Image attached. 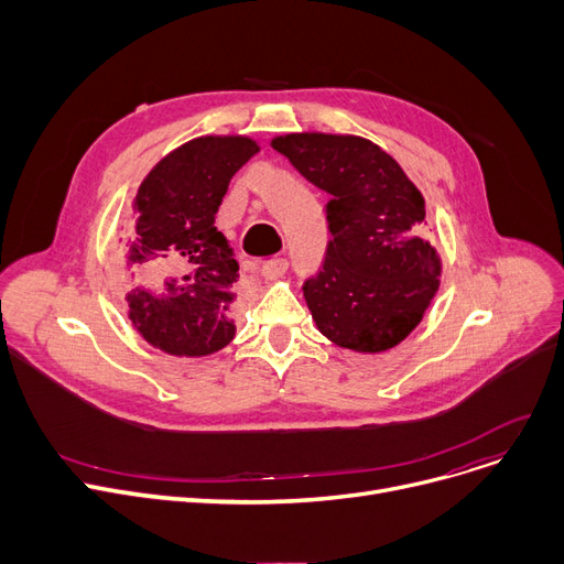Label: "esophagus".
Wrapping results in <instances>:
<instances>
[{
    "label": "esophagus",
    "instance_id": "esophagus-1",
    "mask_svg": "<svg viewBox=\"0 0 564 564\" xmlns=\"http://www.w3.org/2000/svg\"><path fill=\"white\" fill-rule=\"evenodd\" d=\"M262 276L264 279H281L285 272H288V260L285 258H276V260H270V262H264L262 264Z\"/></svg>",
    "mask_w": 564,
    "mask_h": 564
}]
</instances>
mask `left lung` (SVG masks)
Instances as JSON below:
<instances>
[{"instance_id":"obj_1","label":"left lung","mask_w":564,"mask_h":564,"mask_svg":"<svg viewBox=\"0 0 564 564\" xmlns=\"http://www.w3.org/2000/svg\"><path fill=\"white\" fill-rule=\"evenodd\" d=\"M272 148L332 196L324 207L332 240L322 270L304 281L317 329L357 351L398 345L423 319L441 274L421 192L361 137L285 134Z\"/></svg>"}]
</instances>
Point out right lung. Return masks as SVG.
<instances>
[{
    "label": "right lung",
    "mask_w": 564,
    "mask_h": 564,
    "mask_svg": "<svg viewBox=\"0 0 564 564\" xmlns=\"http://www.w3.org/2000/svg\"><path fill=\"white\" fill-rule=\"evenodd\" d=\"M249 137H198L169 153L141 183L130 319L137 332L175 357H205L235 336L237 260L215 226L230 177L256 153Z\"/></svg>",
    "instance_id": "1"
}]
</instances>
